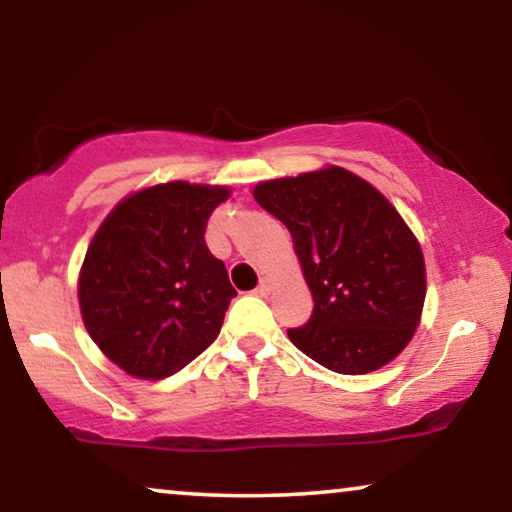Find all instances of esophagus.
I'll list each match as a JSON object with an SVG mask.
<instances>
[{
  "mask_svg": "<svg viewBox=\"0 0 512 512\" xmlns=\"http://www.w3.org/2000/svg\"><path fill=\"white\" fill-rule=\"evenodd\" d=\"M269 292H271V278H262L260 285L255 288V295L264 297V295H269Z\"/></svg>",
  "mask_w": 512,
  "mask_h": 512,
  "instance_id": "obj_1",
  "label": "esophagus"
}]
</instances>
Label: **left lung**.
Here are the masks:
<instances>
[{
	"label": "left lung",
	"mask_w": 512,
	"mask_h": 512,
	"mask_svg": "<svg viewBox=\"0 0 512 512\" xmlns=\"http://www.w3.org/2000/svg\"><path fill=\"white\" fill-rule=\"evenodd\" d=\"M255 201L288 227L313 295L290 342L327 370L367 374L410 344L426 299L424 252L370 182L327 166L267 180Z\"/></svg>",
	"instance_id": "obj_1"
}]
</instances>
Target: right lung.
I'll use <instances>...</instances> for the list:
<instances>
[{"label":"right lung","mask_w":512,"mask_h":512,"mask_svg":"<svg viewBox=\"0 0 512 512\" xmlns=\"http://www.w3.org/2000/svg\"><path fill=\"white\" fill-rule=\"evenodd\" d=\"M229 187L185 180L140 189L95 231L79 271V306L98 349L138 379H163L220 335L231 288L206 245Z\"/></svg>","instance_id":"1"}]
</instances>
